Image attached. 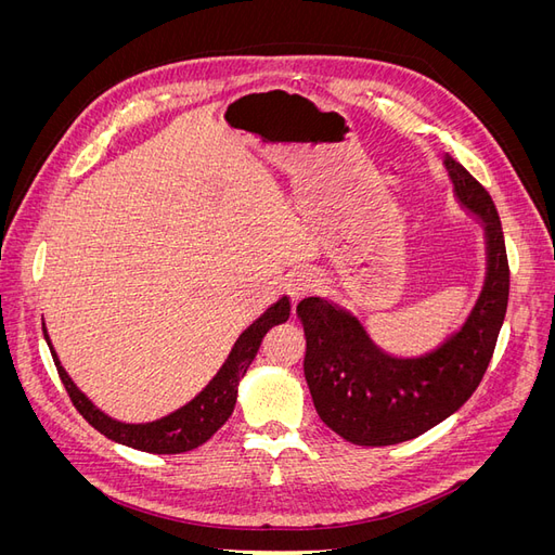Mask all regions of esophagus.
I'll use <instances>...</instances> for the list:
<instances>
[{
	"label": "esophagus",
	"mask_w": 555,
	"mask_h": 555,
	"mask_svg": "<svg viewBox=\"0 0 555 555\" xmlns=\"http://www.w3.org/2000/svg\"><path fill=\"white\" fill-rule=\"evenodd\" d=\"M319 287V275L308 271V268H304V271H296L289 282H287V294L292 296L294 304H298L300 298H306L308 294H312L314 289Z\"/></svg>",
	"instance_id": "obj_1"
}]
</instances>
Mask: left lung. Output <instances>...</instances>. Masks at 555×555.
<instances>
[{
	"mask_svg": "<svg viewBox=\"0 0 555 555\" xmlns=\"http://www.w3.org/2000/svg\"><path fill=\"white\" fill-rule=\"evenodd\" d=\"M461 206L486 231V280L459 333L416 359L389 357L357 317L324 298H304L296 314L306 331L304 373L319 418L351 444L386 447L418 438L475 393L491 363L509 300L505 236L491 194L444 155Z\"/></svg>",
	"mask_w": 555,
	"mask_h": 555,
	"instance_id": "8db88e82",
	"label": "left lung"
}]
</instances>
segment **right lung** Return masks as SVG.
<instances>
[{"instance_id":"right-lung-1","label":"right lung","mask_w":555,"mask_h":555,"mask_svg":"<svg viewBox=\"0 0 555 555\" xmlns=\"http://www.w3.org/2000/svg\"><path fill=\"white\" fill-rule=\"evenodd\" d=\"M289 310H292L289 298L282 296L275 306L268 308L255 324H249V328L241 333V338L236 340V345H233L229 359L220 367V373L210 379V384L204 391H201L194 400H190L184 408L150 424H122L106 416L102 410H96L88 400V396L78 391V386L72 382L69 375H66L53 345L48 340L46 328H43V338L50 347V354H53V361L57 365L60 379L64 384L66 393H69L74 408L82 414V418H86L92 428L106 435V438L113 442H120L139 451L182 453L208 442L212 435L224 426L233 408H236L238 382L247 373L249 363L255 361L263 335L273 326L287 322Z\"/></svg>"}]
</instances>
